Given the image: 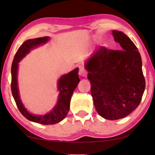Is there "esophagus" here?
<instances>
[{"instance_id":"esophagus-1","label":"esophagus","mask_w":155,"mask_h":155,"mask_svg":"<svg viewBox=\"0 0 155 155\" xmlns=\"http://www.w3.org/2000/svg\"><path fill=\"white\" fill-rule=\"evenodd\" d=\"M78 74H79V75L81 76V77H87V72L86 71L85 68L83 66H82V65H80L79 66V72H78Z\"/></svg>"}]
</instances>
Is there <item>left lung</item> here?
Returning <instances> with one entry per match:
<instances>
[{
	"label": "left lung",
	"mask_w": 155,
	"mask_h": 155,
	"mask_svg": "<svg viewBox=\"0 0 155 155\" xmlns=\"http://www.w3.org/2000/svg\"><path fill=\"white\" fill-rule=\"evenodd\" d=\"M112 33L120 51L100 47L85 68L97 112L104 119L115 120L127 116L139 106L146 82L135 44L122 31Z\"/></svg>",
	"instance_id": "1"
}]
</instances>
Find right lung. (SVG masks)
I'll return each mask as SVG.
<instances>
[{
    "label": "right lung",
    "mask_w": 155,
    "mask_h": 155,
    "mask_svg": "<svg viewBox=\"0 0 155 155\" xmlns=\"http://www.w3.org/2000/svg\"><path fill=\"white\" fill-rule=\"evenodd\" d=\"M49 40V37H43L31 39L25 41L15 54L12 65V92L18 109L26 118L30 121L41 124H54L64 120L70 109V103L73 91L77 87L80 79L78 78V68H75L67 74L63 75L58 81V90L59 91L58 101L54 108L48 114L44 115H37L28 112L21 101L18 87V63L26 56L31 49L41 44H46Z\"/></svg>",
    "instance_id": "add662e5"
}]
</instances>
